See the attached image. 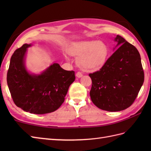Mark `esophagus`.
Instances as JSON below:
<instances>
[{
  "instance_id": "1",
  "label": "esophagus",
  "mask_w": 151,
  "mask_h": 151,
  "mask_svg": "<svg viewBox=\"0 0 151 151\" xmlns=\"http://www.w3.org/2000/svg\"><path fill=\"white\" fill-rule=\"evenodd\" d=\"M82 76H83L82 73H81V72H77V73H76V77H77V78H81Z\"/></svg>"
}]
</instances>
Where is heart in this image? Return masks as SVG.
<instances>
[{
	"instance_id": "heart-1",
	"label": "heart",
	"mask_w": 151,
	"mask_h": 151,
	"mask_svg": "<svg viewBox=\"0 0 151 151\" xmlns=\"http://www.w3.org/2000/svg\"><path fill=\"white\" fill-rule=\"evenodd\" d=\"M68 52L78 57L76 63L81 69L96 70L101 69L106 62L109 49L102 41L88 40L74 43L68 49Z\"/></svg>"
}]
</instances>
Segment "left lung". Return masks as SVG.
<instances>
[{"mask_svg":"<svg viewBox=\"0 0 151 151\" xmlns=\"http://www.w3.org/2000/svg\"><path fill=\"white\" fill-rule=\"evenodd\" d=\"M113 54L102 68L89 74L91 99L96 106L108 111L125 110L132 105L144 82L140 54L136 48L117 35Z\"/></svg>","mask_w":151,"mask_h":151,"instance_id":"obj_1","label":"left lung"}]
</instances>
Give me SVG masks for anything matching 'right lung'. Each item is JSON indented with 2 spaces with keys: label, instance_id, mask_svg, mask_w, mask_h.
<instances>
[{
  "label": "right lung",
  "instance_id": "right-lung-1",
  "mask_svg": "<svg viewBox=\"0 0 151 151\" xmlns=\"http://www.w3.org/2000/svg\"><path fill=\"white\" fill-rule=\"evenodd\" d=\"M32 45L25 43L13 54L7 83L17 107L30 114H45L62 104L70 85L75 80V72L64 70L53 62L40 74L32 73L27 68L25 60L28 48Z\"/></svg>",
  "mask_w": 151,
  "mask_h": 151
}]
</instances>
